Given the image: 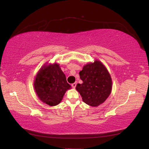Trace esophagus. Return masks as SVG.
Wrapping results in <instances>:
<instances>
[{
    "instance_id": "esophagus-1",
    "label": "esophagus",
    "mask_w": 149,
    "mask_h": 149,
    "mask_svg": "<svg viewBox=\"0 0 149 149\" xmlns=\"http://www.w3.org/2000/svg\"><path fill=\"white\" fill-rule=\"evenodd\" d=\"M76 85H77V83H72V88H75V86H76Z\"/></svg>"
}]
</instances>
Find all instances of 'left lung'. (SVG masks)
I'll list each match as a JSON object with an SVG mask.
<instances>
[{
  "instance_id": "8db88e82",
  "label": "left lung",
  "mask_w": 149,
  "mask_h": 149,
  "mask_svg": "<svg viewBox=\"0 0 149 149\" xmlns=\"http://www.w3.org/2000/svg\"><path fill=\"white\" fill-rule=\"evenodd\" d=\"M82 84L76 90L83 101L92 107H97L105 101L112 90V79L106 67L100 61L84 65L79 72Z\"/></svg>"
}]
</instances>
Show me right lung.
I'll return each mask as SVG.
<instances>
[{
    "mask_svg": "<svg viewBox=\"0 0 149 149\" xmlns=\"http://www.w3.org/2000/svg\"><path fill=\"white\" fill-rule=\"evenodd\" d=\"M34 88L38 97L49 106L60 103L67 90L71 86L57 63L43 66L34 81Z\"/></svg>",
    "mask_w": 149,
    "mask_h": 149,
    "instance_id": "1",
    "label": "right lung"
}]
</instances>
